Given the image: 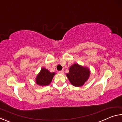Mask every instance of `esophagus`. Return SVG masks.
Listing matches in <instances>:
<instances>
[{
	"label": "esophagus",
	"instance_id": "34e87169",
	"mask_svg": "<svg viewBox=\"0 0 122 122\" xmlns=\"http://www.w3.org/2000/svg\"><path fill=\"white\" fill-rule=\"evenodd\" d=\"M59 73L61 74H64V71L63 70H62V71H59Z\"/></svg>",
	"mask_w": 122,
	"mask_h": 122
}]
</instances>
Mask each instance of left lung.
I'll list each match as a JSON object with an SVG mask.
<instances>
[{"label":"left lung","instance_id":"obj_1","mask_svg":"<svg viewBox=\"0 0 122 122\" xmlns=\"http://www.w3.org/2000/svg\"><path fill=\"white\" fill-rule=\"evenodd\" d=\"M90 74V69L87 67L75 63L69 67V73L66 76L72 85L79 87L87 81Z\"/></svg>","mask_w":122,"mask_h":122}]
</instances>
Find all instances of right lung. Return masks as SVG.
<instances>
[{
  "instance_id": "obj_1",
  "label": "right lung",
  "mask_w": 122,
  "mask_h": 122,
  "mask_svg": "<svg viewBox=\"0 0 122 122\" xmlns=\"http://www.w3.org/2000/svg\"><path fill=\"white\" fill-rule=\"evenodd\" d=\"M55 75V73H51L48 69L43 67L36 78V83L41 86H48L51 83Z\"/></svg>"
}]
</instances>
